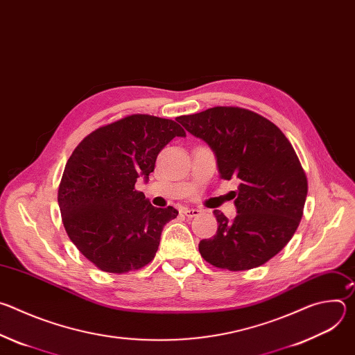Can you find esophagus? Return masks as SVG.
Masks as SVG:
<instances>
[{
    "instance_id": "obj_1",
    "label": "esophagus",
    "mask_w": 355,
    "mask_h": 355,
    "mask_svg": "<svg viewBox=\"0 0 355 355\" xmlns=\"http://www.w3.org/2000/svg\"><path fill=\"white\" fill-rule=\"evenodd\" d=\"M200 212H202V211L193 209V208H185V209H182V214H184L187 218H195V216L200 215Z\"/></svg>"
}]
</instances>
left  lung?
I'll use <instances>...</instances> for the list:
<instances>
[{
    "instance_id": "1",
    "label": "left lung",
    "mask_w": 355,
    "mask_h": 355,
    "mask_svg": "<svg viewBox=\"0 0 355 355\" xmlns=\"http://www.w3.org/2000/svg\"><path fill=\"white\" fill-rule=\"evenodd\" d=\"M177 121L215 151L220 178L240 180L236 218L220 211L216 234L199 252L214 267L245 271L270 261L288 244L303 215L308 178L281 129L239 107H215Z\"/></svg>"
}]
</instances>
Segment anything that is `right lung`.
Returning <instances> with one entry per match:
<instances>
[{
  "instance_id": "obj_1",
  "label": "right lung",
  "mask_w": 355,
  "mask_h": 355,
  "mask_svg": "<svg viewBox=\"0 0 355 355\" xmlns=\"http://www.w3.org/2000/svg\"><path fill=\"white\" fill-rule=\"evenodd\" d=\"M185 130L171 119L135 114L87 135L63 171L58 200L64 229L81 254L112 274L153 261L173 207L155 208L135 188L155 171L160 151Z\"/></svg>"
}]
</instances>
